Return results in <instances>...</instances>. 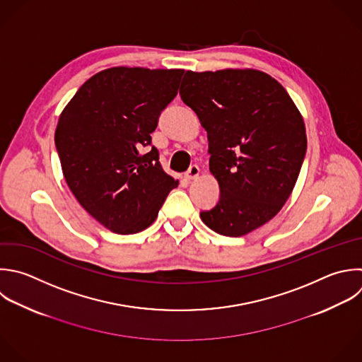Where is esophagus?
Masks as SVG:
<instances>
[{
	"instance_id": "obj_1",
	"label": "esophagus",
	"mask_w": 362,
	"mask_h": 362,
	"mask_svg": "<svg viewBox=\"0 0 362 362\" xmlns=\"http://www.w3.org/2000/svg\"><path fill=\"white\" fill-rule=\"evenodd\" d=\"M198 177H199V168H198L197 165L189 167V170H188L187 174H185V180L191 181V180H197Z\"/></svg>"
}]
</instances>
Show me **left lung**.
<instances>
[{
	"label": "left lung",
	"instance_id": "8db88e82",
	"mask_svg": "<svg viewBox=\"0 0 362 362\" xmlns=\"http://www.w3.org/2000/svg\"><path fill=\"white\" fill-rule=\"evenodd\" d=\"M182 102L208 134L209 171L221 197L201 212L223 236H243L274 218L288 199L305 156V127L286 89L256 69L187 71Z\"/></svg>",
	"mask_w": 362,
	"mask_h": 362
}]
</instances>
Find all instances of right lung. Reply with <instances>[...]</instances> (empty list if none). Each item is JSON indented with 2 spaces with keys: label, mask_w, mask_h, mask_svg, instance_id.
<instances>
[{
  "label": "right lung",
  "mask_w": 362,
  "mask_h": 362,
  "mask_svg": "<svg viewBox=\"0 0 362 362\" xmlns=\"http://www.w3.org/2000/svg\"><path fill=\"white\" fill-rule=\"evenodd\" d=\"M184 69L116 66L88 79L62 110L55 146L78 202L119 235L157 218L178 180L151 144L160 113L177 96Z\"/></svg>",
  "instance_id": "1"
}]
</instances>
